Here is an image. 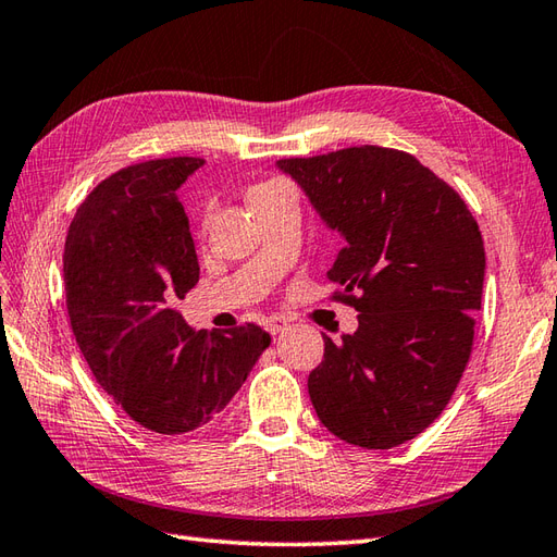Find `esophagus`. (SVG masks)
Masks as SVG:
<instances>
[{
  "mask_svg": "<svg viewBox=\"0 0 557 557\" xmlns=\"http://www.w3.org/2000/svg\"><path fill=\"white\" fill-rule=\"evenodd\" d=\"M286 329H288V321L286 319H281V317H269L267 319V331L271 333V336H276V333L286 331Z\"/></svg>",
  "mask_w": 557,
  "mask_h": 557,
  "instance_id": "34e87169",
  "label": "esophagus"
}]
</instances>
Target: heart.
<instances>
[{"instance_id": "obj_1", "label": "heart", "mask_w": 557, "mask_h": 557, "mask_svg": "<svg viewBox=\"0 0 557 557\" xmlns=\"http://www.w3.org/2000/svg\"><path fill=\"white\" fill-rule=\"evenodd\" d=\"M283 181H264V183H257L255 188H250V193H247V200H250V197H255V195H262V193H271V190H276V188H283Z\"/></svg>"}]
</instances>
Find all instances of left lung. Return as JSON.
I'll list each match as a JSON object with an SVG mask.
<instances>
[{
	"label": "left lung",
	"mask_w": 557,
	"mask_h": 557,
	"mask_svg": "<svg viewBox=\"0 0 557 557\" xmlns=\"http://www.w3.org/2000/svg\"><path fill=\"white\" fill-rule=\"evenodd\" d=\"M345 245L331 300L360 326L333 343L307 379L333 436L386 450L446 410L474 343L486 252L476 219L434 171L379 145L278 159Z\"/></svg>",
	"instance_id": "1"
}]
</instances>
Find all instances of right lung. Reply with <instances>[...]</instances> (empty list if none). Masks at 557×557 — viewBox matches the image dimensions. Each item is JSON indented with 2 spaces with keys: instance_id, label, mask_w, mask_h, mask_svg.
<instances>
[{
  "instance_id": "add662e5",
  "label": "right lung",
  "mask_w": 557,
  "mask_h": 557,
  "mask_svg": "<svg viewBox=\"0 0 557 557\" xmlns=\"http://www.w3.org/2000/svg\"><path fill=\"white\" fill-rule=\"evenodd\" d=\"M200 157L131 164L73 216L64 247L66 310L97 383L135 424L178 436L224 410L271 336L257 324L195 331L176 302L197 278L178 185Z\"/></svg>"
}]
</instances>
